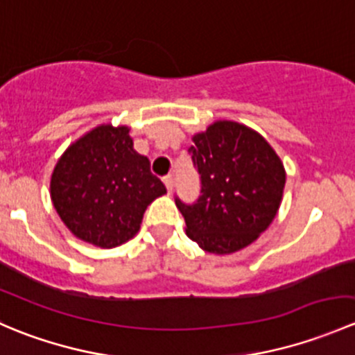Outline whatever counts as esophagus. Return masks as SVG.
<instances>
[{
    "label": "esophagus",
    "mask_w": 355,
    "mask_h": 355,
    "mask_svg": "<svg viewBox=\"0 0 355 355\" xmlns=\"http://www.w3.org/2000/svg\"><path fill=\"white\" fill-rule=\"evenodd\" d=\"M163 182H164V185H166V191H168V192L173 191L175 180H173V177H171V175H168V177H164Z\"/></svg>",
    "instance_id": "obj_1"
}]
</instances>
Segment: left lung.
Wrapping results in <instances>:
<instances>
[{"label": "left lung", "instance_id": "left-lung-1", "mask_svg": "<svg viewBox=\"0 0 355 355\" xmlns=\"http://www.w3.org/2000/svg\"><path fill=\"white\" fill-rule=\"evenodd\" d=\"M192 142L189 153L202 187L194 204L175 199L185 232L206 252L234 254L257 241L277 216L285 166L259 132L237 121H214Z\"/></svg>", "mask_w": 355, "mask_h": 355}]
</instances>
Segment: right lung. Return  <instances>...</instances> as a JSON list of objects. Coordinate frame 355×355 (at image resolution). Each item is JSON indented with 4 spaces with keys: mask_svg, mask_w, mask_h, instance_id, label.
Returning <instances> with one entry per match:
<instances>
[{
    "mask_svg": "<svg viewBox=\"0 0 355 355\" xmlns=\"http://www.w3.org/2000/svg\"><path fill=\"white\" fill-rule=\"evenodd\" d=\"M51 200L80 241L113 249L135 237L146 207L166 194L149 159L134 149L130 127L101 123L71 142L51 175Z\"/></svg>",
    "mask_w": 355,
    "mask_h": 355,
    "instance_id": "obj_1",
    "label": "right lung"
}]
</instances>
